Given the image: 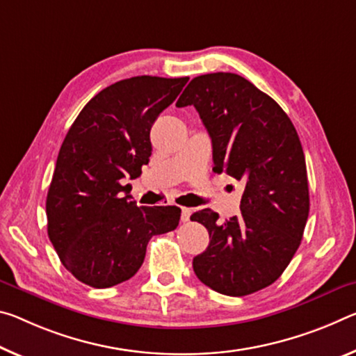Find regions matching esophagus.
I'll use <instances>...</instances> for the list:
<instances>
[{
  "instance_id": "34e87169",
  "label": "esophagus",
  "mask_w": 356,
  "mask_h": 356,
  "mask_svg": "<svg viewBox=\"0 0 356 356\" xmlns=\"http://www.w3.org/2000/svg\"><path fill=\"white\" fill-rule=\"evenodd\" d=\"M191 212H193V211H191V209L182 207V216H180V220H182V222H188Z\"/></svg>"
}]
</instances>
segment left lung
<instances>
[{"mask_svg":"<svg viewBox=\"0 0 356 356\" xmlns=\"http://www.w3.org/2000/svg\"><path fill=\"white\" fill-rule=\"evenodd\" d=\"M176 106L198 111L212 139L213 171L244 184L239 216L220 223L217 212L202 209L190 217L211 238L193 258L196 277L228 296L266 289L289 266L309 217L296 129L273 98L233 72L195 77Z\"/></svg>","mask_w":356,"mask_h":356,"instance_id":"obj_1","label":"left lung"}]
</instances>
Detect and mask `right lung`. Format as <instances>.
<instances>
[{"mask_svg":"<svg viewBox=\"0 0 356 356\" xmlns=\"http://www.w3.org/2000/svg\"><path fill=\"white\" fill-rule=\"evenodd\" d=\"M187 82L136 76L112 83L67 131L47 193V233L82 284L109 289L131 279L152 236L177 228L180 207H138L122 184L140 176L152 155L150 128Z\"/></svg>","mask_w":356,"mask_h":356,"instance_id":"1","label":"right lung"}]
</instances>
